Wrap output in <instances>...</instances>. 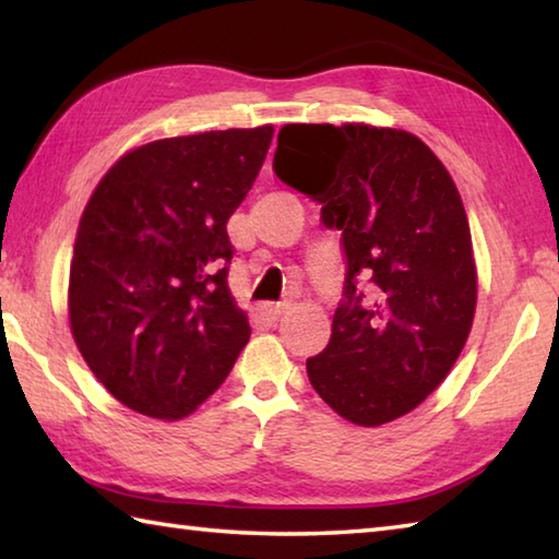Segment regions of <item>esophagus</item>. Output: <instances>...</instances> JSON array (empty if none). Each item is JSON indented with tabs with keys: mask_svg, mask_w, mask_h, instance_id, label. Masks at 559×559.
Masks as SVG:
<instances>
[{
	"mask_svg": "<svg viewBox=\"0 0 559 559\" xmlns=\"http://www.w3.org/2000/svg\"><path fill=\"white\" fill-rule=\"evenodd\" d=\"M263 310H266V314H269L271 320H278V318H283V314L290 310V302H271V306H266Z\"/></svg>",
	"mask_w": 559,
	"mask_h": 559,
	"instance_id": "esophagus-1",
	"label": "esophagus"
}]
</instances>
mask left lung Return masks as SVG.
I'll return each instance as SVG.
<instances>
[{
	"instance_id": "8db88e82",
	"label": "left lung",
	"mask_w": 559,
	"mask_h": 559,
	"mask_svg": "<svg viewBox=\"0 0 559 559\" xmlns=\"http://www.w3.org/2000/svg\"><path fill=\"white\" fill-rule=\"evenodd\" d=\"M273 174L320 205L347 261L330 344L306 361L320 399L377 428L448 377L476 308L460 192L418 136L367 124H286Z\"/></svg>"
}]
</instances>
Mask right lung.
Returning <instances> with one entry per match:
<instances>
[{
    "mask_svg": "<svg viewBox=\"0 0 559 559\" xmlns=\"http://www.w3.org/2000/svg\"><path fill=\"white\" fill-rule=\"evenodd\" d=\"M271 139L273 127H257L151 141L119 158L90 198L70 263V330L127 408L182 418L249 342L227 283V219Z\"/></svg>",
    "mask_w": 559,
    "mask_h": 559,
    "instance_id": "1",
    "label": "right lung"
}]
</instances>
